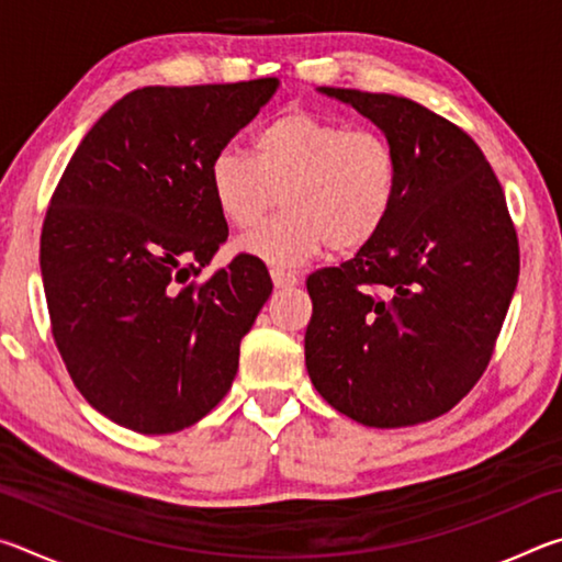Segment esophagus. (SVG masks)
I'll use <instances>...</instances> for the list:
<instances>
[{
    "label": "esophagus",
    "instance_id": "34e87169",
    "mask_svg": "<svg viewBox=\"0 0 562 562\" xmlns=\"http://www.w3.org/2000/svg\"><path fill=\"white\" fill-rule=\"evenodd\" d=\"M270 274H272V282H274V288H278V290H284V288H294V284L300 282V278H297V274H294V272L272 270Z\"/></svg>",
    "mask_w": 562,
    "mask_h": 562
}]
</instances>
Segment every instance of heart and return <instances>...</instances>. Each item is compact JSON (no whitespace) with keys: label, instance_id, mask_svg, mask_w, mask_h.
<instances>
[{"label":"heart","instance_id":"obj_1","mask_svg":"<svg viewBox=\"0 0 562 562\" xmlns=\"http://www.w3.org/2000/svg\"><path fill=\"white\" fill-rule=\"evenodd\" d=\"M217 213L237 231L258 225L278 193L284 213L237 243L274 268H294L329 247L364 250L392 215L402 170L382 133L288 111L255 133L252 158L221 150L207 170Z\"/></svg>","mask_w":562,"mask_h":562}]
</instances>
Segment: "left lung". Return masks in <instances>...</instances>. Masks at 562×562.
<instances>
[{
    "mask_svg": "<svg viewBox=\"0 0 562 562\" xmlns=\"http://www.w3.org/2000/svg\"><path fill=\"white\" fill-rule=\"evenodd\" d=\"M317 91L384 133L402 183L384 231L307 278V374L331 408L364 426L431 422L479 382L516 292L506 195L473 138L422 103Z\"/></svg>",
    "mask_w": 562,
    "mask_h": 562,
    "instance_id": "8db88e82",
    "label": "left lung"
}]
</instances>
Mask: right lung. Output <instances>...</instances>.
<instances>
[{"label": "right lung", "instance_id": "add662e5", "mask_svg": "<svg viewBox=\"0 0 562 562\" xmlns=\"http://www.w3.org/2000/svg\"><path fill=\"white\" fill-rule=\"evenodd\" d=\"M278 79L144 87L93 123L46 211L42 280L54 341L99 414L173 434L221 404L272 280L237 255L190 282L227 240L207 170Z\"/></svg>", "mask_w": 562, "mask_h": 562}]
</instances>
